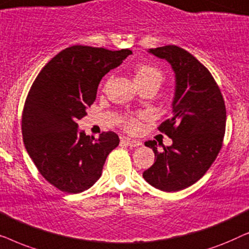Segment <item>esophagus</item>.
<instances>
[{"label": "esophagus", "instance_id": "obj_1", "mask_svg": "<svg viewBox=\"0 0 249 249\" xmlns=\"http://www.w3.org/2000/svg\"><path fill=\"white\" fill-rule=\"evenodd\" d=\"M122 142H125V145H128L129 147H138V146L142 145V142L136 141V139H132V138H128V137L122 138Z\"/></svg>", "mask_w": 249, "mask_h": 249}]
</instances>
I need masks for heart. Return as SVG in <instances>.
I'll use <instances>...</instances> for the list:
<instances>
[{"label":"heart","instance_id":"b5f03b06","mask_svg":"<svg viewBox=\"0 0 249 249\" xmlns=\"http://www.w3.org/2000/svg\"><path fill=\"white\" fill-rule=\"evenodd\" d=\"M135 81L138 86L148 84H154L160 86L163 81V73L159 68L151 66V64H141L135 70ZM139 124L137 119L128 118L124 120V128L128 131L134 132L137 130Z\"/></svg>","mask_w":249,"mask_h":249}]
</instances>
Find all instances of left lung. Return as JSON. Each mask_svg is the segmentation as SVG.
<instances>
[{
    "mask_svg": "<svg viewBox=\"0 0 249 249\" xmlns=\"http://www.w3.org/2000/svg\"><path fill=\"white\" fill-rule=\"evenodd\" d=\"M148 53L171 66L176 86L172 117L159 127L172 145L159 152L155 141L145 142L155 162L142 177L163 192H179L198 181L215 161L226 131V105L210 71L186 50L166 45Z\"/></svg>",
    "mask_w": 249,
    "mask_h": 249,
    "instance_id": "left-lung-1",
    "label": "left lung"
}]
</instances>
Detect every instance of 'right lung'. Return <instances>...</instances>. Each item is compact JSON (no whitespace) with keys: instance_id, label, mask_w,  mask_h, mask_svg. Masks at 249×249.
I'll return each instance as SVG.
<instances>
[{"instance_id":"obj_1","label":"right lung","mask_w":249,"mask_h":249,"mask_svg":"<svg viewBox=\"0 0 249 249\" xmlns=\"http://www.w3.org/2000/svg\"><path fill=\"white\" fill-rule=\"evenodd\" d=\"M131 53L68 47L33 83L22 113L23 142L40 175L57 189L78 194L90 188L100 179L107 155L119 145L115 132H102L96 139L79 130L77 121L94 103L102 78Z\"/></svg>"}]
</instances>
